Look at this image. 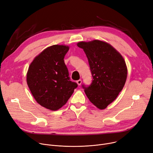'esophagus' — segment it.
Instances as JSON below:
<instances>
[{"instance_id": "34e87169", "label": "esophagus", "mask_w": 153, "mask_h": 153, "mask_svg": "<svg viewBox=\"0 0 153 153\" xmlns=\"http://www.w3.org/2000/svg\"><path fill=\"white\" fill-rule=\"evenodd\" d=\"M77 84H78V85H81V84H82V80H80V79H79V80H77Z\"/></svg>"}]
</instances>
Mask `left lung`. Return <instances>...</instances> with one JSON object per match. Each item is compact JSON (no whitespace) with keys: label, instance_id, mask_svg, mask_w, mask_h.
<instances>
[{"label":"left lung","instance_id":"1","mask_svg":"<svg viewBox=\"0 0 153 153\" xmlns=\"http://www.w3.org/2000/svg\"><path fill=\"white\" fill-rule=\"evenodd\" d=\"M93 77L91 84L82 87L90 101L101 110L112 103L126 82L128 69L122 55L108 43L100 40L81 41Z\"/></svg>","mask_w":153,"mask_h":153}]
</instances>
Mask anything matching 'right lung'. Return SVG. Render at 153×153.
<instances>
[{
    "mask_svg": "<svg viewBox=\"0 0 153 153\" xmlns=\"http://www.w3.org/2000/svg\"><path fill=\"white\" fill-rule=\"evenodd\" d=\"M69 46L55 45L36 56L29 67L27 83L36 102L49 110L64 105L77 87L70 80L64 57Z\"/></svg>",
    "mask_w": 153,
    "mask_h": 153,
    "instance_id": "obj_1",
    "label": "right lung"
}]
</instances>
